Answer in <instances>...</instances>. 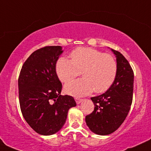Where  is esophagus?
Here are the masks:
<instances>
[{
  "mask_svg": "<svg viewBox=\"0 0 151 151\" xmlns=\"http://www.w3.org/2000/svg\"><path fill=\"white\" fill-rule=\"evenodd\" d=\"M75 100H76V102H77V104H80V103H81L82 101H83V99H80L79 98H76Z\"/></svg>",
  "mask_w": 151,
  "mask_h": 151,
  "instance_id": "34e87169",
  "label": "esophagus"
}]
</instances>
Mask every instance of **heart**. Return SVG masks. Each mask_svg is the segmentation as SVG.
Instances as JSON below:
<instances>
[{
	"label": "heart",
	"instance_id": "b5f03b06",
	"mask_svg": "<svg viewBox=\"0 0 151 151\" xmlns=\"http://www.w3.org/2000/svg\"><path fill=\"white\" fill-rule=\"evenodd\" d=\"M71 60L61 57L56 65V73L63 83L81 74L83 78L67 83L65 91L74 96L106 92L117 77L118 63L109 54L92 48L80 47L70 53Z\"/></svg>",
	"mask_w": 151,
	"mask_h": 151
}]
</instances>
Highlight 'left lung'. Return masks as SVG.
I'll return each mask as SVG.
<instances>
[{
    "label": "left lung",
    "mask_w": 151,
    "mask_h": 151,
    "mask_svg": "<svg viewBox=\"0 0 151 151\" xmlns=\"http://www.w3.org/2000/svg\"><path fill=\"white\" fill-rule=\"evenodd\" d=\"M116 55L118 74L113 85L103 94L91 98L93 111L86 116V123L97 134L107 135L115 132L127 117L133 98L134 72L129 62L119 51Z\"/></svg>",
    "instance_id": "1"
}]
</instances>
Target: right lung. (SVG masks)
Wrapping results in <instances>:
<instances>
[{
	"label": "right lung",
	"mask_w": 151,
	"mask_h": 151,
	"mask_svg": "<svg viewBox=\"0 0 151 151\" xmlns=\"http://www.w3.org/2000/svg\"><path fill=\"white\" fill-rule=\"evenodd\" d=\"M60 46H46L32 53L21 69L19 99L24 119L36 132L51 135L65 123L68 110L77 105L70 95H61L56 64Z\"/></svg>",
	"instance_id": "add662e5"
}]
</instances>
